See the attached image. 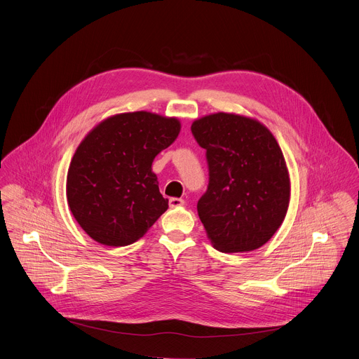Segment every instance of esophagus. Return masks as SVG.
<instances>
[{"instance_id":"obj_1","label":"esophagus","mask_w":359,"mask_h":359,"mask_svg":"<svg viewBox=\"0 0 359 359\" xmlns=\"http://www.w3.org/2000/svg\"><path fill=\"white\" fill-rule=\"evenodd\" d=\"M169 206H170L172 209H175V208H182V206H184V200H183V198H179V197H172V198L169 200Z\"/></svg>"}]
</instances>
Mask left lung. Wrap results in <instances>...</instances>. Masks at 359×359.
Segmentation results:
<instances>
[{
    "mask_svg": "<svg viewBox=\"0 0 359 359\" xmlns=\"http://www.w3.org/2000/svg\"><path fill=\"white\" fill-rule=\"evenodd\" d=\"M191 133L206 149L209 186L197 213L212 244L223 252L262 247L284 222L290 201L276 137L257 121L224 112L194 121Z\"/></svg>",
    "mask_w": 359,
    "mask_h": 359,
    "instance_id": "obj_1",
    "label": "left lung"
}]
</instances>
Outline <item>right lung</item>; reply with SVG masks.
Masks as SVG:
<instances>
[{"label": "right lung", "instance_id": "1", "mask_svg": "<svg viewBox=\"0 0 359 359\" xmlns=\"http://www.w3.org/2000/svg\"><path fill=\"white\" fill-rule=\"evenodd\" d=\"M179 132L176 118L140 111L111 116L86 135L69 165L67 198L89 237L132 244L168 210L151 163Z\"/></svg>", "mask_w": 359, "mask_h": 359}]
</instances>
